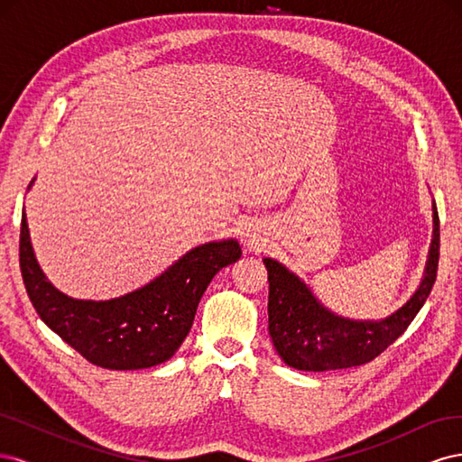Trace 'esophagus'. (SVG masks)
<instances>
[{"instance_id": "34e87169", "label": "esophagus", "mask_w": 462, "mask_h": 462, "mask_svg": "<svg viewBox=\"0 0 462 462\" xmlns=\"http://www.w3.org/2000/svg\"><path fill=\"white\" fill-rule=\"evenodd\" d=\"M253 245H254V241H253Z\"/></svg>"}]
</instances>
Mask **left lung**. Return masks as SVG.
<instances>
[{
  "label": "left lung",
  "instance_id": "left-lung-1",
  "mask_svg": "<svg viewBox=\"0 0 462 462\" xmlns=\"http://www.w3.org/2000/svg\"><path fill=\"white\" fill-rule=\"evenodd\" d=\"M439 260V216L433 204V239L424 279L411 300L380 321H358L328 310L304 282L277 260L263 258L268 270V318L275 351L285 365L306 372L366 365L397 341L420 312L436 283Z\"/></svg>",
  "mask_w": 462,
  "mask_h": 462
}]
</instances>
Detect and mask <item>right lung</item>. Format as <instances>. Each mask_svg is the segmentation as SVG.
<instances>
[{
	"mask_svg": "<svg viewBox=\"0 0 462 462\" xmlns=\"http://www.w3.org/2000/svg\"><path fill=\"white\" fill-rule=\"evenodd\" d=\"M239 258L235 239L206 243L127 295L79 300L63 295L42 273L24 212L21 221V273L38 316L77 353L107 370H141L170 360L189 335L209 282Z\"/></svg>",
	"mask_w": 462,
	"mask_h": 462,
	"instance_id": "obj_1",
	"label": "right lung"
}]
</instances>
